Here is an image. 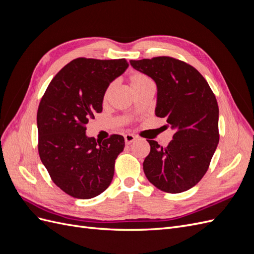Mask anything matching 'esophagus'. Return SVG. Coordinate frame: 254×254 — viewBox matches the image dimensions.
I'll use <instances>...</instances> for the list:
<instances>
[{"label":"esophagus","instance_id":"1","mask_svg":"<svg viewBox=\"0 0 254 254\" xmlns=\"http://www.w3.org/2000/svg\"><path fill=\"white\" fill-rule=\"evenodd\" d=\"M124 139H125V143H126L127 145H130V144H131V143H132V142L135 140V136H134L133 134L127 133V134H125Z\"/></svg>","mask_w":254,"mask_h":254}]
</instances>
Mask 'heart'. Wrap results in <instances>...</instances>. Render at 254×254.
Returning <instances> with one entry per match:
<instances>
[{
    "label": "heart",
    "mask_w": 254,
    "mask_h": 254,
    "mask_svg": "<svg viewBox=\"0 0 254 254\" xmlns=\"http://www.w3.org/2000/svg\"><path fill=\"white\" fill-rule=\"evenodd\" d=\"M129 82H130V87H131V89L133 91L140 89V88H142L144 86H147V84H152V81L148 77V76L141 73V72H134V73H132L131 75H130L129 76ZM112 87H113V83L109 84L108 88L106 89L105 94H104V98L105 99L109 96L110 92L112 90Z\"/></svg>",
    "instance_id": "1"
}]
</instances>
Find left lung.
<instances>
[{"mask_svg": "<svg viewBox=\"0 0 254 254\" xmlns=\"http://www.w3.org/2000/svg\"><path fill=\"white\" fill-rule=\"evenodd\" d=\"M157 84L158 118L176 132L166 147L147 140L143 170L150 183L166 193H182L202 179L219 142L218 105L209 83L194 66L173 57L130 60Z\"/></svg>", "mask_w": 254, "mask_h": 254, "instance_id": "1", "label": "left lung"}]
</instances>
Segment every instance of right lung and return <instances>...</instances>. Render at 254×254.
<instances>
[{"label":"right lung","mask_w":254,"mask_h":254,"mask_svg":"<svg viewBox=\"0 0 254 254\" xmlns=\"http://www.w3.org/2000/svg\"><path fill=\"white\" fill-rule=\"evenodd\" d=\"M126 59L76 58L52 79L37 112L38 151L53 182L74 198L90 199L110 186L125 140L103 142L86 135V125L103 110L110 82L128 67Z\"/></svg>","instance_id":"right-lung-1"}]
</instances>
